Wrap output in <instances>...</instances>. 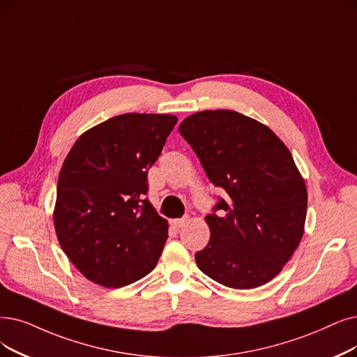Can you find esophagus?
Wrapping results in <instances>:
<instances>
[{
    "label": "esophagus",
    "mask_w": 357,
    "mask_h": 357,
    "mask_svg": "<svg viewBox=\"0 0 357 357\" xmlns=\"http://www.w3.org/2000/svg\"><path fill=\"white\" fill-rule=\"evenodd\" d=\"M188 222V218H177V220H173L171 221V224H173L176 228H180V227H183L184 224Z\"/></svg>",
    "instance_id": "obj_1"
}]
</instances>
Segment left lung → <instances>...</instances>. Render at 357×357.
<instances>
[{
    "mask_svg": "<svg viewBox=\"0 0 357 357\" xmlns=\"http://www.w3.org/2000/svg\"><path fill=\"white\" fill-rule=\"evenodd\" d=\"M178 132L227 193L206 215L211 238L195 253L199 269L230 289L262 286L303 236L307 192L290 151L266 126L230 109L192 114Z\"/></svg>",
    "mask_w": 357,
    "mask_h": 357,
    "instance_id": "obj_1",
    "label": "left lung"
}]
</instances>
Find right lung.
Listing matches in <instances>:
<instances>
[{
  "mask_svg": "<svg viewBox=\"0 0 357 357\" xmlns=\"http://www.w3.org/2000/svg\"><path fill=\"white\" fill-rule=\"evenodd\" d=\"M176 123L169 114H121L83 133L67 155L55 233L67 258L99 286L132 284L160 259L168 224L145 197L148 169Z\"/></svg>",
  "mask_w": 357,
  "mask_h": 357,
  "instance_id": "right-lung-1",
  "label": "right lung"
}]
</instances>
